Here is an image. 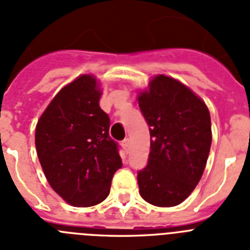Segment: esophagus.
Returning <instances> with one entry per match:
<instances>
[{"instance_id": "esophagus-1", "label": "esophagus", "mask_w": 250, "mask_h": 250, "mask_svg": "<svg viewBox=\"0 0 250 250\" xmlns=\"http://www.w3.org/2000/svg\"><path fill=\"white\" fill-rule=\"evenodd\" d=\"M122 146H123V148H125V154H128V151H129V138H125V141L122 142Z\"/></svg>"}]
</instances>
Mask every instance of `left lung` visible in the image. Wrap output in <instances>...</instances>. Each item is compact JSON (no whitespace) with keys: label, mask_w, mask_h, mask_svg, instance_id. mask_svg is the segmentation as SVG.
Instances as JSON below:
<instances>
[{"label":"left lung","mask_w":250,"mask_h":250,"mask_svg":"<svg viewBox=\"0 0 250 250\" xmlns=\"http://www.w3.org/2000/svg\"><path fill=\"white\" fill-rule=\"evenodd\" d=\"M150 129L147 167L138 171L140 194L157 207L183 202L202 178L212 141L209 110L179 80L157 75L138 91Z\"/></svg>","instance_id":"left-lung-1"}]
</instances>
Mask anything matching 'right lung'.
I'll use <instances>...</instances> for the list:
<instances>
[{"label": "right lung", "instance_id": "add662e5", "mask_svg": "<svg viewBox=\"0 0 250 250\" xmlns=\"http://www.w3.org/2000/svg\"><path fill=\"white\" fill-rule=\"evenodd\" d=\"M100 96L96 77L81 75L56 94L35 127L44 175L52 189L75 207L95 206L105 200L113 175L122 167Z\"/></svg>", "mask_w": 250, "mask_h": 250}]
</instances>
